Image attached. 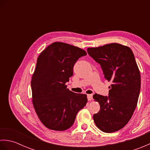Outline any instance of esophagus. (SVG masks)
<instances>
[{"instance_id": "1", "label": "esophagus", "mask_w": 150, "mask_h": 150, "mask_svg": "<svg viewBox=\"0 0 150 150\" xmlns=\"http://www.w3.org/2000/svg\"><path fill=\"white\" fill-rule=\"evenodd\" d=\"M87 98H88V100H89V101H90V100H91L92 99H93V95H87Z\"/></svg>"}]
</instances>
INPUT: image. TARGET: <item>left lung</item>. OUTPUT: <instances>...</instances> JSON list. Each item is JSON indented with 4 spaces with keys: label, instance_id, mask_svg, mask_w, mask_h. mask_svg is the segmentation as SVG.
I'll list each match as a JSON object with an SVG mask.
<instances>
[{
    "label": "left lung",
    "instance_id": "8db88e82",
    "mask_svg": "<svg viewBox=\"0 0 150 150\" xmlns=\"http://www.w3.org/2000/svg\"><path fill=\"white\" fill-rule=\"evenodd\" d=\"M87 52L100 64L105 79L111 82L108 97L95 93L100 111L93 115L97 128L105 133L119 131L131 119L141 90V74L132 50L119 43L88 47Z\"/></svg>",
    "mask_w": 150,
    "mask_h": 150
}]
</instances>
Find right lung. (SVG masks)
Segmentation results:
<instances>
[{
	"label": "right lung",
	"instance_id": "obj_1",
	"mask_svg": "<svg viewBox=\"0 0 150 150\" xmlns=\"http://www.w3.org/2000/svg\"><path fill=\"white\" fill-rule=\"evenodd\" d=\"M86 55L80 47L55 42L38 57L31 81L32 103L47 128L55 131L69 128L78 111L86 104V95L73 93L66 85L73 74L76 61Z\"/></svg>",
	"mask_w": 150,
	"mask_h": 150
}]
</instances>
